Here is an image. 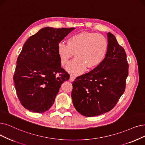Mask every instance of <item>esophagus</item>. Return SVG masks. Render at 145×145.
<instances>
[{
	"label": "esophagus",
	"mask_w": 145,
	"mask_h": 145,
	"mask_svg": "<svg viewBox=\"0 0 145 145\" xmlns=\"http://www.w3.org/2000/svg\"><path fill=\"white\" fill-rule=\"evenodd\" d=\"M76 78V77L72 76V75H71L70 76V78H69V80L71 81V82H73V81Z\"/></svg>",
	"instance_id": "esophagus-1"
}]
</instances>
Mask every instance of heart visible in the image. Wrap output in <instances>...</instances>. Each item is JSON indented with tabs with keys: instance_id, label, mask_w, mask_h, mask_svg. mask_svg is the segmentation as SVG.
I'll list each match as a JSON object with an SVG mask.
<instances>
[{
	"instance_id": "b5f03b06",
	"label": "heart",
	"mask_w": 145,
	"mask_h": 145,
	"mask_svg": "<svg viewBox=\"0 0 145 145\" xmlns=\"http://www.w3.org/2000/svg\"><path fill=\"white\" fill-rule=\"evenodd\" d=\"M67 44H57V53L61 64L67 65L74 55L76 56L67 67L71 73L78 74L85 69H93L99 66L106 56L108 43L100 33L82 32L69 37Z\"/></svg>"
}]
</instances>
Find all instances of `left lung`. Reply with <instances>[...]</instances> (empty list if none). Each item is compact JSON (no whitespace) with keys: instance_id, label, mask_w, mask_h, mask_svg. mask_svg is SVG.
<instances>
[{"instance_id":"obj_1","label":"left lung","mask_w":145,"mask_h":145,"mask_svg":"<svg viewBox=\"0 0 145 145\" xmlns=\"http://www.w3.org/2000/svg\"><path fill=\"white\" fill-rule=\"evenodd\" d=\"M107 35L108 48L103 61L72 83L73 105L86 117L111 111L125 91L129 67L126 53L112 33Z\"/></svg>"}]
</instances>
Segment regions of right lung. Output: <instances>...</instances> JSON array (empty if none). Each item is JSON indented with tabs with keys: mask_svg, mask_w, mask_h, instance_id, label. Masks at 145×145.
Segmentation results:
<instances>
[{
	"mask_svg": "<svg viewBox=\"0 0 145 145\" xmlns=\"http://www.w3.org/2000/svg\"><path fill=\"white\" fill-rule=\"evenodd\" d=\"M74 28L45 27L30 36L18 55L13 77L21 105L44 113L52 106L69 74L61 67L57 44Z\"/></svg>",
	"mask_w": 145,
	"mask_h": 145,
	"instance_id": "obj_1",
	"label": "right lung"
}]
</instances>
